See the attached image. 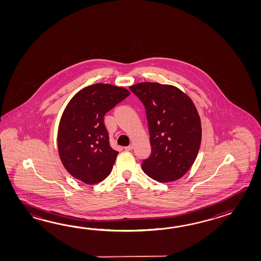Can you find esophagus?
<instances>
[{
  "label": "esophagus",
  "instance_id": "esophagus-1",
  "mask_svg": "<svg viewBox=\"0 0 261 261\" xmlns=\"http://www.w3.org/2000/svg\"><path fill=\"white\" fill-rule=\"evenodd\" d=\"M124 149L127 150V151H130V150H133V144H130V145H128V146H126V147H124Z\"/></svg>",
  "mask_w": 261,
  "mask_h": 261
}]
</instances>
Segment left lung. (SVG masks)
<instances>
[{
  "mask_svg": "<svg viewBox=\"0 0 261 261\" xmlns=\"http://www.w3.org/2000/svg\"><path fill=\"white\" fill-rule=\"evenodd\" d=\"M129 89L144 103L148 121L152 153L143 161V171L161 183L182 177L193 165L201 142L193 101L172 85L143 82Z\"/></svg>",
  "mask_w": 261,
  "mask_h": 261,
  "instance_id": "1",
  "label": "left lung"
}]
</instances>
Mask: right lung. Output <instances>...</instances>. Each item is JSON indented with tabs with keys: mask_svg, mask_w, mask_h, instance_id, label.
I'll return each instance as SVG.
<instances>
[{
	"mask_svg": "<svg viewBox=\"0 0 261 261\" xmlns=\"http://www.w3.org/2000/svg\"><path fill=\"white\" fill-rule=\"evenodd\" d=\"M128 95L122 87L98 83L81 89L68 102L58 129V150L72 176L95 185L110 174L118 152L110 146L103 117Z\"/></svg>",
	"mask_w": 261,
	"mask_h": 261,
	"instance_id": "add662e5",
	"label": "right lung"
}]
</instances>
